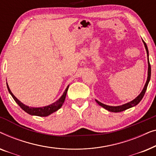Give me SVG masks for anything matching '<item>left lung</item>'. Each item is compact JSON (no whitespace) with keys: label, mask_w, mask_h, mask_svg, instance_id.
Here are the masks:
<instances>
[{"label":"left lung","mask_w":156,"mask_h":156,"mask_svg":"<svg viewBox=\"0 0 156 156\" xmlns=\"http://www.w3.org/2000/svg\"><path fill=\"white\" fill-rule=\"evenodd\" d=\"M143 42H144V46H145V48H146V52H147V57H148V76H147V80H146V84L144 85V89H143V90L141 91V92L140 93V94L137 97H136L135 99L133 100H132V101L128 102L126 104H122V105H120V106H108V105H106V104H102L101 102H100L98 101V100L95 99V101H97V103L99 104V106H101V107H103L104 108H105V109L108 110V112H123V111H125L128 109V108H130L131 107H133V106H135L137 105V104L139 103V102L141 101V99H143V97H144V96L145 94V93H146V89H147V87H148V84L149 82H150V80H151V65H150V62H149V58H148V47H147L146 42H145L144 40H142Z\"/></svg>","instance_id":"obj_1"}]
</instances>
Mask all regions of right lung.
<instances>
[{
	"mask_svg": "<svg viewBox=\"0 0 156 156\" xmlns=\"http://www.w3.org/2000/svg\"><path fill=\"white\" fill-rule=\"evenodd\" d=\"M69 87V85H68L67 87L65 89V92L63 93L62 95V97L59 98L58 100H57L56 101L54 102V103L51 104L48 106H42V107H32V106L25 105V104L22 103L20 100L17 99V98L14 96L13 94L12 93V91H10V89L9 88V87H8V84L7 83V87L10 94L12 96V97L13 98V99L16 101V103L20 106V108H22L23 110H24L25 112L27 113V114L30 115H32V116H42V117L48 116L49 115L52 114V113L57 112V110L59 109V108L62 107L63 103L65 102L66 95H67V92Z\"/></svg>",
	"mask_w": 156,
	"mask_h": 156,
	"instance_id": "right-lung-1",
	"label": "right lung"
}]
</instances>
